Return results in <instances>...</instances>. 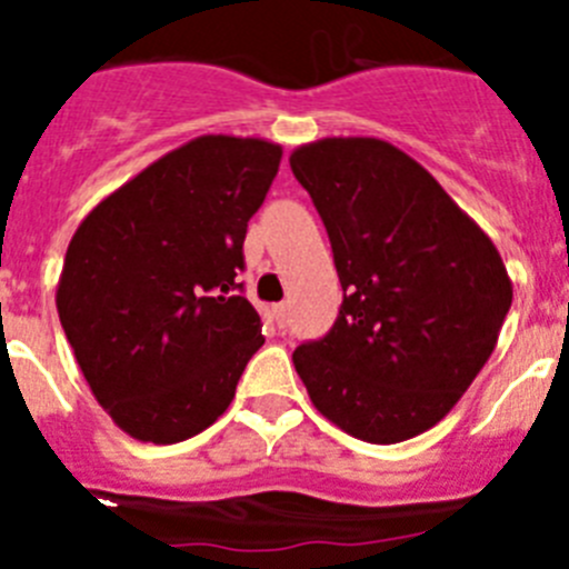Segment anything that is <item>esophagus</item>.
I'll return each mask as SVG.
<instances>
[{
	"label": "esophagus",
	"instance_id": "esophagus-1",
	"mask_svg": "<svg viewBox=\"0 0 569 569\" xmlns=\"http://www.w3.org/2000/svg\"><path fill=\"white\" fill-rule=\"evenodd\" d=\"M273 319H276V325H279V328H288V305H276Z\"/></svg>",
	"mask_w": 569,
	"mask_h": 569
}]
</instances>
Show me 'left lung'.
Instances as JSON below:
<instances>
[{
    "mask_svg": "<svg viewBox=\"0 0 569 569\" xmlns=\"http://www.w3.org/2000/svg\"><path fill=\"white\" fill-rule=\"evenodd\" d=\"M328 228L345 301L293 350L313 407L353 439L439 425L496 350L512 281L490 236L396 144L328 136L290 153Z\"/></svg>",
    "mask_w": 569,
    "mask_h": 569,
    "instance_id": "left-lung-1",
    "label": "left lung"
}]
</instances>
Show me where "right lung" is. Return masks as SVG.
Listing matches in <instances>:
<instances>
[{"instance_id":"add662e5","label":"right lung","mask_w":569,"mask_h":569,"mask_svg":"<svg viewBox=\"0 0 569 569\" xmlns=\"http://www.w3.org/2000/svg\"><path fill=\"white\" fill-rule=\"evenodd\" d=\"M281 162L256 136H196L104 196L77 228L57 310L90 390L119 430L176 445L230 407L264 345L236 276Z\"/></svg>"}]
</instances>
